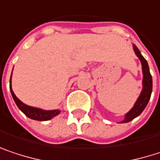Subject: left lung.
Returning a JSON list of instances; mask_svg holds the SVG:
<instances>
[{"label":"left lung","mask_w":160,"mask_h":160,"mask_svg":"<svg viewBox=\"0 0 160 160\" xmlns=\"http://www.w3.org/2000/svg\"><path fill=\"white\" fill-rule=\"evenodd\" d=\"M134 50L136 52L137 56L139 58L141 64H142V69H143V90L141 92V94L138 99L137 102L135 103L134 107L125 114L124 120L121 123H128L140 115V113L144 111L146 106L148 103V101L150 99L151 92H152V77L149 71V67L148 64V61L145 59V58L141 55L140 51L138 48L134 45Z\"/></svg>","instance_id":"1"}]
</instances>
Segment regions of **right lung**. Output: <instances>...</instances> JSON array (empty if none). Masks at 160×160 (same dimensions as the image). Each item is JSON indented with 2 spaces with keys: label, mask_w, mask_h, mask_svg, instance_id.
I'll use <instances>...</instances> for the list:
<instances>
[{
  "label": "right lung",
  "mask_w": 160,
  "mask_h": 160,
  "mask_svg": "<svg viewBox=\"0 0 160 160\" xmlns=\"http://www.w3.org/2000/svg\"><path fill=\"white\" fill-rule=\"evenodd\" d=\"M11 78H12V75H11ZM10 83H11V80H10ZM10 90H11L12 96V98H13V100H14L16 105L18 106V108L21 110L27 117H29V118H31V119H33V120H37V121H48V120H50L51 118H53L54 116L58 115V114L60 112V111H58V110L44 111V110L28 106V105L22 103V102L15 96V94L13 93V92H12V90L11 84H10Z\"/></svg>",
  "instance_id": "right-lung-1"
}]
</instances>
